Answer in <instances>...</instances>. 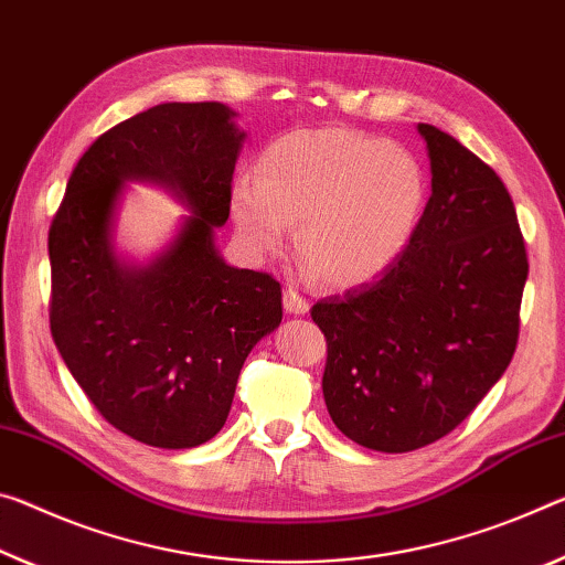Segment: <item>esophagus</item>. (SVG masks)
Returning <instances> with one entry per match:
<instances>
[{"label":"esophagus","mask_w":565,"mask_h":565,"mask_svg":"<svg viewBox=\"0 0 565 565\" xmlns=\"http://www.w3.org/2000/svg\"><path fill=\"white\" fill-rule=\"evenodd\" d=\"M284 309L289 311V315H307L309 311V299L301 297V294L289 286V289H284Z\"/></svg>","instance_id":"34e87169"}]
</instances>
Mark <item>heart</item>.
I'll return each mask as SVG.
<instances>
[{"label": "heart", "instance_id": "1", "mask_svg": "<svg viewBox=\"0 0 565 565\" xmlns=\"http://www.w3.org/2000/svg\"><path fill=\"white\" fill-rule=\"evenodd\" d=\"M415 153L349 128L286 132L258 160V178L231 185V218L256 256H279L291 223L297 250L331 286L377 279L405 254L427 205Z\"/></svg>", "mask_w": 565, "mask_h": 565}]
</instances>
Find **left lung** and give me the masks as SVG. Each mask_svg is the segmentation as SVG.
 <instances>
[{"instance_id": "8db88e82", "label": "left lung", "mask_w": 565, "mask_h": 565, "mask_svg": "<svg viewBox=\"0 0 565 565\" xmlns=\"http://www.w3.org/2000/svg\"><path fill=\"white\" fill-rule=\"evenodd\" d=\"M433 195L412 244L380 279L321 299V377L334 425L356 445L409 452L452 433L513 360L527 256L495 170L435 125Z\"/></svg>"}]
</instances>
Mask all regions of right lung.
<instances>
[{
    "instance_id": "right-lung-1",
    "label": "right lung",
    "mask_w": 565,
    "mask_h": 565,
    "mask_svg": "<svg viewBox=\"0 0 565 565\" xmlns=\"http://www.w3.org/2000/svg\"><path fill=\"white\" fill-rule=\"evenodd\" d=\"M221 103H163L103 132L77 160L50 226V329L67 370L115 429L185 450L226 425L256 342L281 324V284L223 262L246 132ZM130 180L163 184L192 216L154 259L114 254V209Z\"/></svg>"
}]
</instances>
